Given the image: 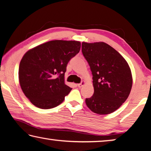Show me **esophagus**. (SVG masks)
I'll use <instances>...</instances> for the list:
<instances>
[{
    "label": "esophagus",
    "instance_id": "1",
    "mask_svg": "<svg viewBox=\"0 0 151 151\" xmlns=\"http://www.w3.org/2000/svg\"><path fill=\"white\" fill-rule=\"evenodd\" d=\"M84 84H85V81H82V82H81V83H80V84H78L77 86H78V87L81 88V87L82 86H84Z\"/></svg>",
    "mask_w": 151,
    "mask_h": 151
}]
</instances>
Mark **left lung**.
<instances>
[{
  "label": "left lung",
  "mask_w": 151,
  "mask_h": 151,
  "mask_svg": "<svg viewBox=\"0 0 151 151\" xmlns=\"http://www.w3.org/2000/svg\"><path fill=\"white\" fill-rule=\"evenodd\" d=\"M82 52L92 73L94 88L93 95L86 99V104L96 114L113 113L126 101L132 90L128 63L116 50L103 42H83Z\"/></svg>",
  "instance_id": "8db88e82"
}]
</instances>
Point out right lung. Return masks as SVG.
<instances>
[{"mask_svg": "<svg viewBox=\"0 0 151 151\" xmlns=\"http://www.w3.org/2000/svg\"><path fill=\"white\" fill-rule=\"evenodd\" d=\"M76 40H55L28 50L19 67V81L25 96L37 107L60 105L72 88L65 84L68 62L81 50Z\"/></svg>", "mask_w": 151, "mask_h": 151, "instance_id": "obj_1", "label": "right lung"}]
</instances>
